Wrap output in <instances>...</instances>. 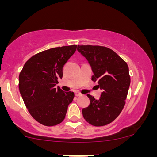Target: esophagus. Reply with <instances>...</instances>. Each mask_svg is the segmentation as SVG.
<instances>
[{
  "label": "esophagus",
  "mask_w": 157,
  "mask_h": 157,
  "mask_svg": "<svg viewBox=\"0 0 157 157\" xmlns=\"http://www.w3.org/2000/svg\"><path fill=\"white\" fill-rule=\"evenodd\" d=\"M75 96H82V93H80V92H78V91H76L75 92Z\"/></svg>",
  "instance_id": "obj_1"
}]
</instances>
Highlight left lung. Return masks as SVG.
Here are the masks:
<instances>
[{"instance_id":"obj_1","label":"left lung","mask_w":157,"mask_h":157,"mask_svg":"<svg viewBox=\"0 0 157 157\" xmlns=\"http://www.w3.org/2000/svg\"><path fill=\"white\" fill-rule=\"evenodd\" d=\"M77 51L91 66L92 80L102 90L99 99L87 94L88 107L83 109L84 119L99 127L112 122L125 105L131 78L127 63L112 49L99 45H78Z\"/></svg>"}]
</instances>
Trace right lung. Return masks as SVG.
I'll return each mask as SVG.
<instances>
[{
  "instance_id": "1",
  "label": "right lung",
  "mask_w": 157,
  "mask_h": 157,
  "mask_svg": "<svg viewBox=\"0 0 157 157\" xmlns=\"http://www.w3.org/2000/svg\"><path fill=\"white\" fill-rule=\"evenodd\" d=\"M77 45L43 51L29 58L19 75V89L25 105L35 120L45 126L62 122L74 99L73 92L55 88L62 78L63 67Z\"/></svg>"
}]
</instances>
